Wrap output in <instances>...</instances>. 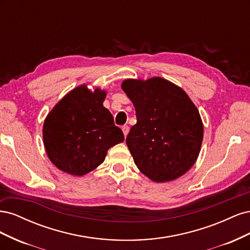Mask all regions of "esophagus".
Segmentation results:
<instances>
[{"mask_svg": "<svg viewBox=\"0 0 250 250\" xmlns=\"http://www.w3.org/2000/svg\"><path fill=\"white\" fill-rule=\"evenodd\" d=\"M122 130H123V133H124L125 137H127L128 132H129V126H127V125L122 126Z\"/></svg>", "mask_w": 250, "mask_h": 250, "instance_id": "esophagus-1", "label": "esophagus"}]
</instances>
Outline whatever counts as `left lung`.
<instances>
[{"instance_id": "obj_1", "label": "left lung", "mask_w": 250, "mask_h": 250, "mask_svg": "<svg viewBox=\"0 0 250 250\" xmlns=\"http://www.w3.org/2000/svg\"><path fill=\"white\" fill-rule=\"evenodd\" d=\"M122 89L135 107L137 124L126 138L133 161L156 183L176 179L199 155L203 125L190 98L172 82L127 79Z\"/></svg>"}]
</instances>
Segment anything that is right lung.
<instances>
[{"instance_id":"right-lung-1","label":"right lung","mask_w":250,"mask_h":250,"mask_svg":"<svg viewBox=\"0 0 250 250\" xmlns=\"http://www.w3.org/2000/svg\"><path fill=\"white\" fill-rule=\"evenodd\" d=\"M104 90L85 86L65 95L44 120L42 138L50 161L58 169L81 176L101 165L107 150L124 141L122 130L103 106Z\"/></svg>"}]
</instances>
